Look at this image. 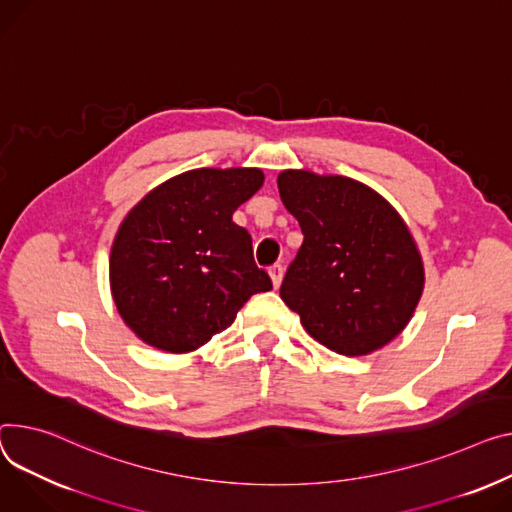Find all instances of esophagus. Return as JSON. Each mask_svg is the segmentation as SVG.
I'll use <instances>...</instances> for the list:
<instances>
[{"label":"esophagus","mask_w":512,"mask_h":512,"mask_svg":"<svg viewBox=\"0 0 512 512\" xmlns=\"http://www.w3.org/2000/svg\"><path fill=\"white\" fill-rule=\"evenodd\" d=\"M269 278H271V284H274V288H280V284L284 280V267L280 263L271 265L269 267Z\"/></svg>","instance_id":"1"}]
</instances>
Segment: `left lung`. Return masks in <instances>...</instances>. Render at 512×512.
I'll return each instance as SVG.
<instances>
[{"label": "left lung", "instance_id": "obj_1", "mask_svg": "<svg viewBox=\"0 0 512 512\" xmlns=\"http://www.w3.org/2000/svg\"><path fill=\"white\" fill-rule=\"evenodd\" d=\"M278 189L304 234L280 296L306 333L344 356L393 342L424 290L422 255L397 210L342 175L290 168Z\"/></svg>", "mask_w": 512, "mask_h": 512}]
</instances>
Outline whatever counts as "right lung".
Masks as SVG:
<instances>
[{
  "label": "right lung",
  "mask_w": 512,
  "mask_h": 512,
  "mask_svg": "<svg viewBox=\"0 0 512 512\" xmlns=\"http://www.w3.org/2000/svg\"><path fill=\"white\" fill-rule=\"evenodd\" d=\"M259 168H195L164 181L123 218L109 259L111 294L144 344L187 354L230 327L271 280L251 234L232 222L263 185Z\"/></svg>",
  "instance_id": "add662e5"
}]
</instances>
